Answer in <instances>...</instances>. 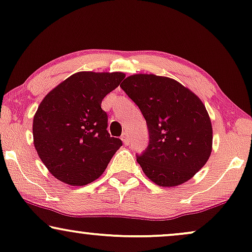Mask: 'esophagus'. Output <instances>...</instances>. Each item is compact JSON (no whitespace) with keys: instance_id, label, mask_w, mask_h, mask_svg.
Segmentation results:
<instances>
[{"instance_id":"34e87169","label":"esophagus","mask_w":252,"mask_h":252,"mask_svg":"<svg viewBox=\"0 0 252 252\" xmlns=\"http://www.w3.org/2000/svg\"><path fill=\"white\" fill-rule=\"evenodd\" d=\"M122 140H123V142H124V143H125V144H126V146H127V144H128V143H129V137H128V134H127L126 132H125V133H124V134H123V135H122Z\"/></svg>"}]
</instances>
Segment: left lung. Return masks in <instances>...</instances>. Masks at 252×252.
<instances>
[{
    "label": "left lung",
    "mask_w": 252,
    "mask_h": 252,
    "mask_svg": "<svg viewBox=\"0 0 252 252\" xmlns=\"http://www.w3.org/2000/svg\"><path fill=\"white\" fill-rule=\"evenodd\" d=\"M120 87L139 106L149 143L136 160L161 187L190 180L212 151V125L205 105L190 89L167 77L133 74Z\"/></svg>",
    "instance_id": "obj_1"
}]
</instances>
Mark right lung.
I'll return each mask as SVG.
<instances>
[{
	"label": "right lung",
	"instance_id": "1",
	"mask_svg": "<svg viewBox=\"0 0 252 252\" xmlns=\"http://www.w3.org/2000/svg\"><path fill=\"white\" fill-rule=\"evenodd\" d=\"M122 72L82 71L48 93L33 119L40 159L55 178L86 186L105 171L122 140L111 137L102 99L120 85Z\"/></svg>",
	"mask_w": 252,
	"mask_h": 252
}]
</instances>
